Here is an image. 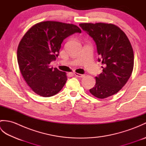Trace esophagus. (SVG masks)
I'll use <instances>...</instances> for the list:
<instances>
[{
  "label": "esophagus",
  "instance_id": "esophagus-1",
  "mask_svg": "<svg viewBox=\"0 0 146 146\" xmlns=\"http://www.w3.org/2000/svg\"><path fill=\"white\" fill-rule=\"evenodd\" d=\"M74 75H75L76 77H79V78H83V77H85V75H83V74H80L78 73H74Z\"/></svg>",
  "mask_w": 146,
  "mask_h": 146
}]
</instances>
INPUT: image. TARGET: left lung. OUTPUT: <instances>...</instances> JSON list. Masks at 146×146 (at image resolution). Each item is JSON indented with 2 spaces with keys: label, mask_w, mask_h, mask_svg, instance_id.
Instances as JSON below:
<instances>
[{
  "label": "left lung",
  "mask_w": 146,
  "mask_h": 146,
  "mask_svg": "<svg viewBox=\"0 0 146 146\" xmlns=\"http://www.w3.org/2000/svg\"><path fill=\"white\" fill-rule=\"evenodd\" d=\"M79 26L94 39L100 55L103 72L95 77L96 83L90 92L105 98L120 90L131 76L134 51L125 33L113 24L82 23Z\"/></svg>",
  "instance_id": "8db88e82"
}]
</instances>
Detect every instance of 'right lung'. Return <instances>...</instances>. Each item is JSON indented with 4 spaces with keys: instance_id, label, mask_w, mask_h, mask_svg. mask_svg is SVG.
<instances>
[{
    "instance_id": "obj_1",
    "label": "right lung",
    "mask_w": 146,
    "mask_h": 146,
    "mask_svg": "<svg viewBox=\"0 0 146 146\" xmlns=\"http://www.w3.org/2000/svg\"><path fill=\"white\" fill-rule=\"evenodd\" d=\"M79 27L72 24L57 21L37 23L27 31L17 48V62L21 73L32 90L41 97L53 96L63 88L66 73L50 63L58 56L63 40Z\"/></svg>"
}]
</instances>
